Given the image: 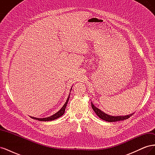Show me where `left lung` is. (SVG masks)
I'll list each match as a JSON object with an SVG mask.
<instances>
[{"label": "left lung", "instance_id": "1", "mask_svg": "<svg viewBox=\"0 0 155 155\" xmlns=\"http://www.w3.org/2000/svg\"><path fill=\"white\" fill-rule=\"evenodd\" d=\"M91 105H92L93 110L94 111L96 115L99 117L100 118H101L103 120H105L106 121H109V122H114V121H118L127 120L129 118H130V117L134 114V113H132L130 114L125 115V116H111L105 113L104 112H103L100 109H98L97 107L94 106V105L93 103L92 102H91Z\"/></svg>", "mask_w": 155, "mask_h": 155}]
</instances>
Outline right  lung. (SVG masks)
Returning a JSON list of instances; mask_svg holds the SVG:
<instances>
[{
    "mask_svg": "<svg viewBox=\"0 0 155 155\" xmlns=\"http://www.w3.org/2000/svg\"><path fill=\"white\" fill-rule=\"evenodd\" d=\"M72 88L71 89H70V91H71L72 90ZM70 94L68 96V98L67 100L66 101V102H65V104L63 105V106L61 107V109L59 111H58L56 113H55L54 114L51 115L49 117H46V118H35V117H33V116H30L31 118L34 119V120H37L39 121H52V120H56L58 119L59 118H60L61 116H63L64 114V111H65V109H66L67 107V104H68V101L69 100V98H70Z\"/></svg>",
    "mask_w": 155,
    "mask_h": 155,
    "instance_id": "right-lung-1",
    "label": "right lung"
}]
</instances>
